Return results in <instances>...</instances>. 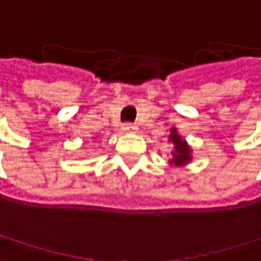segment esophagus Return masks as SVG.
Masks as SVG:
<instances>
[{
  "label": "esophagus",
  "instance_id": "34e87169",
  "mask_svg": "<svg viewBox=\"0 0 261 261\" xmlns=\"http://www.w3.org/2000/svg\"><path fill=\"white\" fill-rule=\"evenodd\" d=\"M123 130L124 132H134V130H137V126L132 123H126V124H123Z\"/></svg>",
  "mask_w": 261,
  "mask_h": 261
}]
</instances>
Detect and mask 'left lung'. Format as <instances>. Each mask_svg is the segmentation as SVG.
<instances>
[{
    "instance_id": "1",
    "label": "left lung",
    "mask_w": 261,
    "mask_h": 261,
    "mask_svg": "<svg viewBox=\"0 0 261 261\" xmlns=\"http://www.w3.org/2000/svg\"><path fill=\"white\" fill-rule=\"evenodd\" d=\"M169 141L172 143L174 149L171 152V160H169V165L172 166H185L192 160V149L189 147V144L186 143V140H183L178 132L177 127L171 129V135H169Z\"/></svg>"
}]
</instances>
